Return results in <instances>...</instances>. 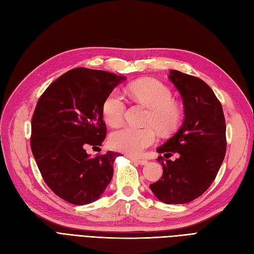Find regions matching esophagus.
<instances>
[{
	"label": "esophagus",
	"instance_id": "esophagus-1",
	"mask_svg": "<svg viewBox=\"0 0 254 254\" xmlns=\"http://www.w3.org/2000/svg\"><path fill=\"white\" fill-rule=\"evenodd\" d=\"M130 159H131V161H133V162L140 164V165H145L146 163H147V160H145V159H137V158H132V157H130Z\"/></svg>",
	"mask_w": 254,
	"mask_h": 254
}]
</instances>
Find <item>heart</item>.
<instances>
[{
	"label": "heart",
	"mask_w": 254,
	"mask_h": 254,
	"mask_svg": "<svg viewBox=\"0 0 254 254\" xmlns=\"http://www.w3.org/2000/svg\"><path fill=\"white\" fill-rule=\"evenodd\" d=\"M127 95L147 107L146 123L155 126L161 132H170L179 125L182 113L179 106L172 101L173 93L164 83L156 79H142L126 88ZM126 101L119 90L106 96L102 106L105 121L115 126L124 119ZM157 141V132L152 126L136 128L123 126L110 134L109 143L115 150L129 156H141L144 150Z\"/></svg>",
	"instance_id": "heart-1"
}]
</instances>
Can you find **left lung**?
Wrapping results in <instances>:
<instances>
[{
  "label": "left lung",
  "instance_id": "obj_1",
  "mask_svg": "<svg viewBox=\"0 0 254 254\" xmlns=\"http://www.w3.org/2000/svg\"><path fill=\"white\" fill-rule=\"evenodd\" d=\"M170 79L179 90L186 118L181 128L157 149L163 175L149 186L167 204L193 201L210 188L226 156V120L220 102L200 78L172 70ZM180 157L168 160L173 153Z\"/></svg>",
  "mask_w": 254,
  "mask_h": 254
}]
</instances>
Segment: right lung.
<instances>
[{"label": "right lung", "mask_w": 254, "mask_h": 254, "mask_svg": "<svg viewBox=\"0 0 254 254\" xmlns=\"http://www.w3.org/2000/svg\"><path fill=\"white\" fill-rule=\"evenodd\" d=\"M124 76L76 67L47 88L32 118L30 148L41 176L58 197L76 205L101 197L120 153L90 157L87 146H101L107 127L102 106Z\"/></svg>", "instance_id": "right-lung-1"}]
</instances>
